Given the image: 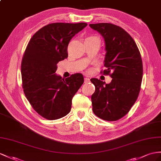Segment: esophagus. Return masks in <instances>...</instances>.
<instances>
[{"mask_svg": "<svg viewBox=\"0 0 161 161\" xmlns=\"http://www.w3.org/2000/svg\"><path fill=\"white\" fill-rule=\"evenodd\" d=\"M90 81V79L88 77H85L84 78V83H88Z\"/></svg>", "mask_w": 161, "mask_h": 161, "instance_id": "obj_1", "label": "esophagus"}]
</instances>
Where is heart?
Returning a JSON list of instances; mask_svg holds the SVG:
<instances>
[{
	"label": "heart",
	"mask_w": 161,
	"mask_h": 161,
	"mask_svg": "<svg viewBox=\"0 0 161 161\" xmlns=\"http://www.w3.org/2000/svg\"><path fill=\"white\" fill-rule=\"evenodd\" d=\"M92 37H95V36H88V37L87 39H89V38H92Z\"/></svg>",
	"instance_id": "b5f03b06"
}]
</instances>
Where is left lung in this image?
<instances>
[{"label": "left lung", "mask_w": 161, "mask_h": 161, "mask_svg": "<svg viewBox=\"0 0 161 161\" xmlns=\"http://www.w3.org/2000/svg\"><path fill=\"white\" fill-rule=\"evenodd\" d=\"M89 26L103 36L106 69L101 73L112 78L109 84L90 79L95 86L91 97L92 111L102 120L116 121L128 114L137 99L143 77L141 54L133 39L121 27L110 23Z\"/></svg>", "instance_id": "left-lung-1"}]
</instances>
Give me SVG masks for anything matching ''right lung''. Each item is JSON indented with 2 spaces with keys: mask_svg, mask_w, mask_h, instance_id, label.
I'll return each mask as SVG.
<instances>
[{
  "mask_svg": "<svg viewBox=\"0 0 161 161\" xmlns=\"http://www.w3.org/2000/svg\"><path fill=\"white\" fill-rule=\"evenodd\" d=\"M87 24H49L32 36L21 64L22 88L36 113L47 120L67 115L72 98L84 83L81 73L66 79L55 74L57 64L68 57L69 41Z\"/></svg>",
  "mask_w": 161,
  "mask_h": 161,
  "instance_id": "add662e5",
  "label": "right lung"
}]
</instances>
